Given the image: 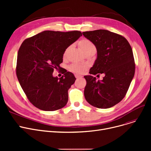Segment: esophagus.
Listing matches in <instances>:
<instances>
[{
    "instance_id": "1",
    "label": "esophagus",
    "mask_w": 151,
    "mask_h": 151,
    "mask_svg": "<svg viewBox=\"0 0 151 151\" xmlns=\"http://www.w3.org/2000/svg\"><path fill=\"white\" fill-rule=\"evenodd\" d=\"M75 77H76V78H82V76H81V75H78V74H75Z\"/></svg>"
}]
</instances>
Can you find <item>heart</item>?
Here are the masks:
<instances>
[{
	"mask_svg": "<svg viewBox=\"0 0 151 151\" xmlns=\"http://www.w3.org/2000/svg\"><path fill=\"white\" fill-rule=\"evenodd\" d=\"M79 46H80L81 50L84 52L88 50H96V46L88 39H83L79 42ZM70 70L73 71L74 73H81L86 68V65L81 64V63H75L71 64L70 67Z\"/></svg>",
	"mask_w": 151,
	"mask_h": 151,
	"instance_id": "b5f03b06",
	"label": "heart"
}]
</instances>
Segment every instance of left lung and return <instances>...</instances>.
Instances as JSON below:
<instances>
[{
    "label": "left lung",
    "instance_id": "1",
    "mask_svg": "<svg viewBox=\"0 0 151 151\" xmlns=\"http://www.w3.org/2000/svg\"><path fill=\"white\" fill-rule=\"evenodd\" d=\"M83 35L97 51L89 73L105 75L101 81L91 75L84 76L85 99L96 108H111L124 99L134 77L135 63L131 46L125 37L107 30L83 32Z\"/></svg>",
    "mask_w": 151,
    "mask_h": 151
}]
</instances>
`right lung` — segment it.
Masks as SVG:
<instances>
[{"mask_svg":"<svg viewBox=\"0 0 151 151\" xmlns=\"http://www.w3.org/2000/svg\"><path fill=\"white\" fill-rule=\"evenodd\" d=\"M81 36V32L78 30H45L21 44L18 52L17 76L28 100L36 108L52 111L67 104L68 90L76 78L59 65L66 49ZM54 69L61 70L64 75L60 78L54 77Z\"/></svg>","mask_w":151,"mask_h":151,"instance_id":"right-lung-1","label":"right lung"}]
</instances>
